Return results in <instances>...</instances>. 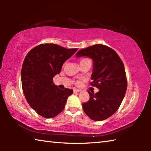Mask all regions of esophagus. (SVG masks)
I'll list each match as a JSON object with an SVG mask.
<instances>
[{
    "mask_svg": "<svg viewBox=\"0 0 151 151\" xmlns=\"http://www.w3.org/2000/svg\"><path fill=\"white\" fill-rule=\"evenodd\" d=\"M81 91L79 90V89H76V88H75L73 90V92H74V93H79V92H80Z\"/></svg>",
    "mask_w": 151,
    "mask_h": 151,
    "instance_id": "obj_1",
    "label": "esophagus"
}]
</instances>
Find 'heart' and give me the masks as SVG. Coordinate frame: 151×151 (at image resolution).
Listing matches in <instances>:
<instances>
[{"label": "heart", "mask_w": 151, "mask_h": 151, "mask_svg": "<svg viewBox=\"0 0 151 151\" xmlns=\"http://www.w3.org/2000/svg\"><path fill=\"white\" fill-rule=\"evenodd\" d=\"M85 60H87V58H83V59L81 60V61ZM80 83H81L80 81H77V82H76V84H77V85H79V84H80Z\"/></svg>", "instance_id": "obj_1"}]
</instances>
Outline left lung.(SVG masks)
I'll use <instances>...</instances> for the list:
<instances>
[{
  "label": "left lung",
  "mask_w": 151,
  "mask_h": 151,
  "mask_svg": "<svg viewBox=\"0 0 151 151\" xmlns=\"http://www.w3.org/2000/svg\"><path fill=\"white\" fill-rule=\"evenodd\" d=\"M76 56L93 60L91 85L99 90L95 94L88 91L90 99L83 104V111L93 121L108 119L118 110L127 91L123 63L113 49L101 44L81 49Z\"/></svg>",
  "instance_id": "left-lung-1"
}]
</instances>
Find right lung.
I'll list each match as a JSON object with an SVG mask.
<instances>
[{"instance_id":"1","label":"right lung","mask_w":151,"mask_h":151,"mask_svg":"<svg viewBox=\"0 0 151 151\" xmlns=\"http://www.w3.org/2000/svg\"><path fill=\"white\" fill-rule=\"evenodd\" d=\"M77 50L41 44L27 55L21 70L22 91L28 103L40 116L50 119L58 115L73 93V89L58 88L52 79Z\"/></svg>"}]
</instances>
